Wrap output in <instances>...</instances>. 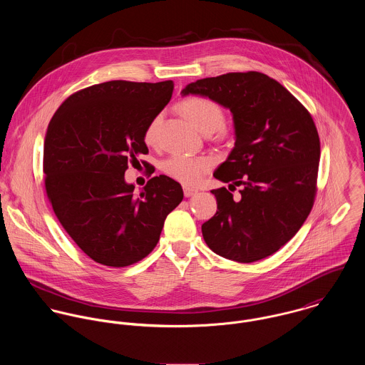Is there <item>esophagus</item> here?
I'll return each instance as SVG.
<instances>
[{
    "instance_id": "obj_1",
    "label": "esophagus",
    "mask_w": 365,
    "mask_h": 365,
    "mask_svg": "<svg viewBox=\"0 0 365 365\" xmlns=\"http://www.w3.org/2000/svg\"><path fill=\"white\" fill-rule=\"evenodd\" d=\"M195 190L194 188H190V187H184V195L187 197V198H190V197H192V195H195Z\"/></svg>"
}]
</instances>
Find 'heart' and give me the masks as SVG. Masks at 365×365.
Masks as SVG:
<instances>
[{
	"label": "heart",
	"mask_w": 365,
	"mask_h": 365,
	"mask_svg": "<svg viewBox=\"0 0 365 365\" xmlns=\"http://www.w3.org/2000/svg\"><path fill=\"white\" fill-rule=\"evenodd\" d=\"M181 112L191 125L201 133H213L223 125V110L217 104L207 98H188L181 104ZM160 116L155 118L146 129L145 139L153 143L156 139ZM213 165V160L205 156L174 155L163 163V170L171 178L188 185L198 184Z\"/></svg>",
	"instance_id": "obj_1"
}]
</instances>
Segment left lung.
<instances>
[{"instance_id": "left-lung-1", "label": "left lung", "mask_w": 365, "mask_h": 365, "mask_svg": "<svg viewBox=\"0 0 365 365\" xmlns=\"http://www.w3.org/2000/svg\"><path fill=\"white\" fill-rule=\"evenodd\" d=\"M230 110L235 148L213 177L217 210L202 225L216 255L239 262L265 259L301 229L313 207L320 142L311 113L285 87L259 71L227 73L188 84ZM242 186L241 200L230 190Z\"/></svg>"}]
</instances>
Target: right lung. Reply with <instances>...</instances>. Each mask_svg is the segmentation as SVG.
<instances>
[{
  "label": "right lung",
  "instance_id": "add662e5",
  "mask_svg": "<svg viewBox=\"0 0 365 365\" xmlns=\"http://www.w3.org/2000/svg\"><path fill=\"white\" fill-rule=\"evenodd\" d=\"M174 84L108 81L70 96L53 115L43 145L53 210L94 261L126 267L145 259L167 215L184 198L167 175L136 195L125 181L129 161L149 153L145 133L171 100Z\"/></svg>",
  "mask_w": 365,
  "mask_h": 365
}]
</instances>
